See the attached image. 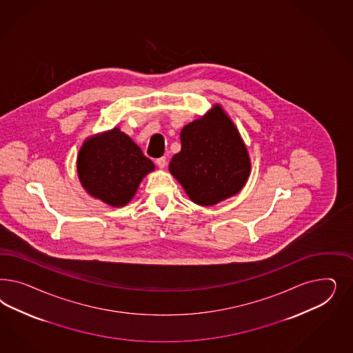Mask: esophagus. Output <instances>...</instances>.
<instances>
[{
  "instance_id": "esophagus-1",
  "label": "esophagus",
  "mask_w": 353,
  "mask_h": 353,
  "mask_svg": "<svg viewBox=\"0 0 353 353\" xmlns=\"http://www.w3.org/2000/svg\"><path fill=\"white\" fill-rule=\"evenodd\" d=\"M157 164H158V167H159V168H164V167L167 165V159H165V157L158 158V159H157Z\"/></svg>"
}]
</instances>
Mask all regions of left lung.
Returning a JSON list of instances; mask_svg holds the SVG:
<instances>
[{
	"mask_svg": "<svg viewBox=\"0 0 353 353\" xmlns=\"http://www.w3.org/2000/svg\"><path fill=\"white\" fill-rule=\"evenodd\" d=\"M170 171L194 203L214 205L241 192L251 163L234 123L220 105L181 130Z\"/></svg>",
	"mask_w": 353,
	"mask_h": 353,
	"instance_id": "8db88e82",
	"label": "left lung"
}]
</instances>
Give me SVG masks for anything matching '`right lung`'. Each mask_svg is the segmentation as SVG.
<instances>
[{"label": "right lung", "instance_id": "right-lung-1", "mask_svg": "<svg viewBox=\"0 0 353 353\" xmlns=\"http://www.w3.org/2000/svg\"><path fill=\"white\" fill-rule=\"evenodd\" d=\"M154 163L120 129L86 139L79 151L77 174L93 198L112 207L129 203Z\"/></svg>", "mask_w": 353, "mask_h": 353}]
</instances>
